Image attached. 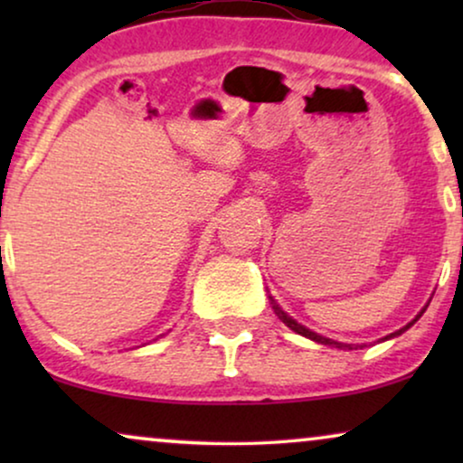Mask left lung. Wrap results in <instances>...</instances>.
Listing matches in <instances>:
<instances>
[{
    "label": "left lung",
    "instance_id": "left-lung-1",
    "mask_svg": "<svg viewBox=\"0 0 463 463\" xmlns=\"http://www.w3.org/2000/svg\"><path fill=\"white\" fill-rule=\"evenodd\" d=\"M269 301H271V307H274V312H276V316H278V318H280V320L284 322V325H287V326L290 328V331L299 333V335H303V337H307V339H312V341H316V344H322V345H331V347H341V350H345V347H347V350H358V347H360V350H363V347H364V345L339 344V341H335V339L322 337V335H318V333H314V331H309V328H307V326H303V325H299V322H297L295 318H290V316H288L287 312H284V309H282L280 306H278V303H276V299H274V297H269ZM428 303H430V301H428ZM426 307H428V306H423V309H421V312H420V314H417V316H415V318L409 322V325H404L402 328H398V331H394V333H390V335H388V337H383L382 341H385V339H394V337H398V335H402L404 331H407V328H411V326H413V325H415V322L421 318V314H423V312H426Z\"/></svg>",
    "mask_w": 463,
    "mask_h": 463
}]
</instances>
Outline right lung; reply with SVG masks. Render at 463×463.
Returning <instances> with one entry per match:
<instances>
[{"label":"right lung","mask_w":463,"mask_h":463,"mask_svg":"<svg viewBox=\"0 0 463 463\" xmlns=\"http://www.w3.org/2000/svg\"><path fill=\"white\" fill-rule=\"evenodd\" d=\"M160 337H162V335H160Z\"/></svg>","instance_id":"add662e5"}]
</instances>
